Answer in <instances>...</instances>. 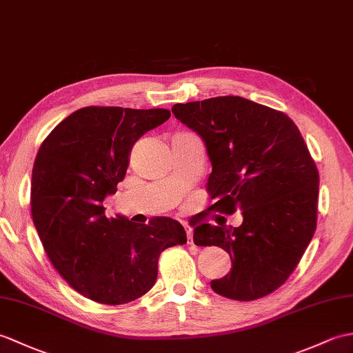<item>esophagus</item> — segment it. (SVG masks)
Segmentation results:
<instances>
[{"mask_svg": "<svg viewBox=\"0 0 353 353\" xmlns=\"http://www.w3.org/2000/svg\"><path fill=\"white\" fill-rule=\"evenodd\" d=\"M183 227H185V230H186V236H188V243L190 245H192L194 243V241H192V228L188 225L186 223H183Z\"/></svg>", "mask_w": 353, "mask_h": 353, "instance_id": "obj_1", "label": "esophagus"}]
</instances>
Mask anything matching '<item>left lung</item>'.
Wrapping results in <instances>:
<instances>
[{
    "instance_id": "8db88e82",
    "label": "left lung",
    "mask_w": 353,
    "mask_h": 353,
    "mask_svg": "<svg viewBox=\"0 0 353 353\" xmlns=\"http://www.w3.org/2000/svg\"><path fill=\"white\" fill-rule=\"evenodd\" d=\"M171 111L208 147L209 210H242L239 227L192 224L195 245H215L232 259L230 272L210 288L234 301L266 296L290 276L316 232L319 171L304 138L284 112L239 96Z\"/></svg>"
}]
</instances>
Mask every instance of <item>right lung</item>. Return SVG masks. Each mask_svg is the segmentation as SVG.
Returning <instances> with one entry per match:
<instances>
[{"mask_svg": "<svg viewBox=\"0 0 353 353\" xmlns=\"http://www.w3.org/2000/svg\"><path fill=\"white\" fill-rule=\"evenodd\" d=\"M168 110L85 106L40 145L31 176V215L46 256L69 285L99 304L141 298L158 276L161 252L186 243L182 224L106 218L102 201L126 176L132 145Z\"/></svg>", "mask_w": 353, "mask_h": 353, "instance_id": "right-lung-1", "label": "right lung"}]
</instances>
